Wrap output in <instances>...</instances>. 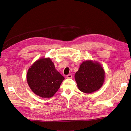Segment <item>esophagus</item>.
<instances>
[{"mask_svg": "<svg viewBox=\"0 0 131 131\" xmlns=\"http://www.w3.org/2000/svg\"><path fill=\"white\" fill-rule=\"evenodd\" d=\"M72 74H68V75H67V78H69V79H71V78H72Z\"/></svg>", "mask_w": 131, "mask_h": 131, "instance_id": "esophagus-1", "label": "esophagus"}]
</instances>
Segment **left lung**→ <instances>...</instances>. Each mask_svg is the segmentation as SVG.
<instances>
[{"label":"left lung","mask_w":131,"mask_h":131,"mask_svg":"<svg viewBox=\"0 0 131 131\" xmlns=\"http://www.w3.org/2000/svg\"><path fill=\"white\" fill-rule=\"evenodd\" d=\"M105 72L97 62L86 61L82 62L75 75V81L81 92L91 93L100 89L104 82Z\"/></svg>","instance_id":"obj_1"}]
</instances>
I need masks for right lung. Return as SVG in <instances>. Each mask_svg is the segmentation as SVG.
Returning a JSON list of instances; mask_svg holds the SVG:
<instances>
[{
    "instance_id": "1",
    "label": "right lung",
    "mask_w": 131,
    "mask_h": 131,
    "mask_svg": "<svg viewBox=\"0 0 131 131\" xmlns=\"http://www.w3.org/2000/svg\"><path fill=\"white\" fill-rule=\"evenodd\" d=\"M64 79L49 58H41L35 62L27 75L29 88L35 94L42 98L52 97Z\"/></svg>"
}]
</instances>
